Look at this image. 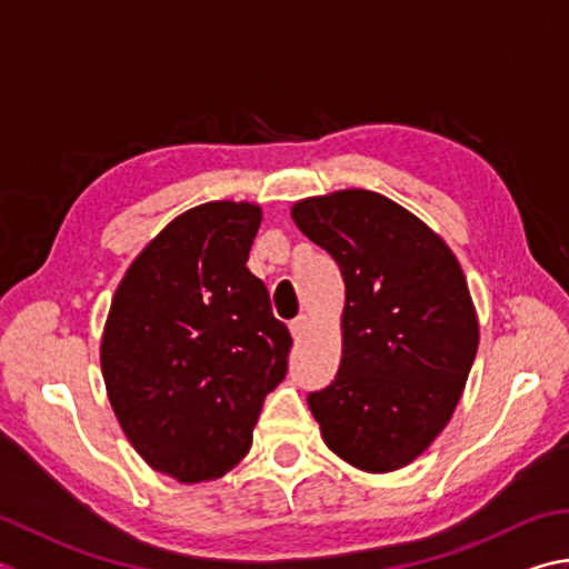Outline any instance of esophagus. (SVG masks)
Masks as SVG:
<instances>
[{
  "label": "esophagus",
  "instance_id": "esophagus-1",
  "mask_svg": "<svg viewBox=\"0 0 569 569\" xmlns=\"http://www.w3.org/2000/svg\"><path fill=\"white\" fill-rule=\"evenodd\" d=\"M288 328H291V336L298 340V338H301V336L306 333V328H308V316H298L296 320H291V326H288Z\"/></svg>",
  "mask_w": 569,
  "mask_h": 569
}]
</instances>
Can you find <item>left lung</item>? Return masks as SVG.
<instances>
[{
    "mask_svg": "<svg viewBox=\"0 0 569 569\" xmlns=\"http://www.w3.org/2000/svg\"><path fill=\"white\" fill-rule=\"evenodd\" d=\"M298 229L346 283L336 380L308 396L326 446L366 472L406 468L448 426L478 353V313L456 253L376 191L296 201Z\"/></svg>",
    "mask_w": 569,
    "mask_h": 569,
    "instance_id": "8db88e82",
    "label": "left lung"
}]
</instances>
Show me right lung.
<instances>
[{"instance_id": "add662e5", "label": "right lung", "mask_w": 569, "mask_h": 569, "mask_svg": "<svg viewBox=\"0 0 569 569\" xmlns=\"http://www.w3.org/2000/svg\"><path fill=\"white\" fill-rule=\"evenodd\" d=\"M261 206L209 201L147 243L111 298L101 376L123 436L179 482L221 478L251 450L293 340L249 261Z\"/></svg>"}]
</instances>
